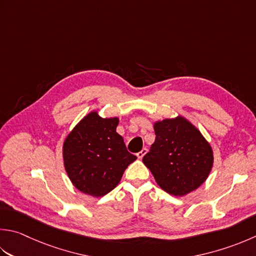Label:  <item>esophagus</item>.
<instances>
[{
  "label": "esophagus",
  "mask_w": 256,
  "mask_h": 256,
  "mask_svg": "<svg viewBox=\"0 0 256 256\" xmlns=\"http://www.w3.org/2000/svg\"><path fill=\"white\" fill-rule=\"evenodd\" d=\"M146 153H148V148H144L142 150V151H140V152L136 154V156H138V158H142Z\"/></svg>",
  "instance_id": "1"
}]
</instances>
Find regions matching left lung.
<instances>
[{
	"label": "left lung",
	"instance_id": "left-lung-1",
	"mask_svg": "<svg viewBox=\"0 0 256 256\" xmlns=\"http://www.w3.org/2000/svg\"><path fill=\"white\" fill-rule=\"evenodd\" d=\"M155 141L143 163L160 188L175 196L196 190L208 178L213 151L196 128L183 118L154 124Z\"/></svg>",
	"mask_w": 256,
	"mask_h": 256
}]
</instances>
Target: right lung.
Here are the masks:
<instances>
[{
  "label": "right lung",
  "instance_id": "add662e5",
  "mask_svg": "<svg viewBox=\"0 0 256 256\" xmlns=\"http://www.w3.org/2000/svg\"><path fill=\"white\" fill-rule=\"evenodd\" d=\"M118 118L88 114L63 145L64 166L78 191L103 196L116 186L125 170L136 160L116 133Z\"/></svg>",
  "mask_w": 256,
  "mask_h": 256
}]
</instances>
